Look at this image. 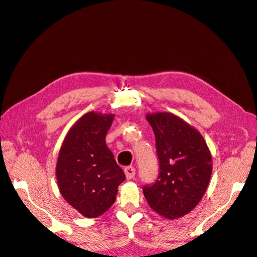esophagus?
I'll list each match as a JSON object with an SVG mask.
<instances>
[{
    "label": "esophagus",
    "instance_id": "1",
    "mask_svg": "<svg viewBox=\"0 0 257 257\" xmlns=\"http://www.w3.org/2000/svg\"><path fill=\"white\" fill-rule=\"evenodd\" d=\"M124 174H125V177L127 180H131V179H133L135 177L136 174V170L133 166H127L124 168Z\"/></svg>",
    "mask_w": 257,
    "mask_h": 257
}]
</instances>
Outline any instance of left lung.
Segmentation results:
<instances>
[{"label":"left lung","instance_id":"obj_1","mask_svg":"<svg viewBox=\"0 0 257 257\" xmlns=\"http://www.w3.org/2000/svg\"><path fill=\"white\" fill-rule=\"evenodd\" d=\"M154 132L160 175L144 195L152 210L168 220L195 208L207 191L212 157L204 137L188 122L169 112L147 113Z\"/></svg>","mask_w":257,"mask_h":257}]
</instances>
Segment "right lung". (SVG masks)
Wrapping results in <instances>:
<instances>
[{"label": "right lung", "instance_id": "obj_1", "mask_svg": "<svg viewBox=\"0 0 257 257\" xmlns=\"http://www.w3.org/2000/svg\"><path fill=\"white\" fill-rule=\"evenodd\" d=\"M114 114L90 111L69 128L60 148L56 176L62 196L85 217L105 213L125 175L106 146Z\"/></svg>", "mask_w": 257, "mask_h": 257}]
</instances>
